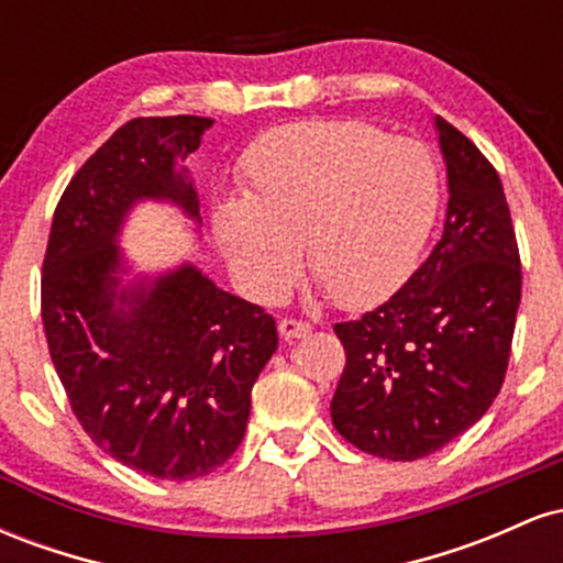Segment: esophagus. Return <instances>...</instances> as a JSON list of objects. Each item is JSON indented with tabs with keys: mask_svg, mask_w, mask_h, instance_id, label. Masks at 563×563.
<instances>
[{
	"mask_svg": "<svg viewBox=\"0 0 563 563\" xmlns=\"http://www.w3.org/2000/svg\"><path fill=\"white\" fill-rule=\"evenodd\" d=\"M280 335L283 339H301V335H307L309 331H312V325H309L307 320H296V318H283L280 320Z\"/></svg>",
	"mask_w": 563,
	"mask_h": 563,
	"instance_id": "1",
	"label": "esophagus"
}]
</instances>
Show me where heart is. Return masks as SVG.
Listing matches in <instances>:
<instances>
[{
	"label": "heart",
	"mask_w": 563,
	"mask_h": 563,
	"mask_svg": "<svg viewBox=\"0 0 563 563\" xmlns=\"http://www.w3.org/2000/svg\"><path fill=\"white\" fill-rule=\"evenodd\" d=\"M243 198L214 211L232 275L269 301L299 267V243L341 303L378 299L416 267L442 206V166L429 145L365 121H299L245 147Z\"/></svg>",
	"instance_id": "obj_1"
}]
</instances>
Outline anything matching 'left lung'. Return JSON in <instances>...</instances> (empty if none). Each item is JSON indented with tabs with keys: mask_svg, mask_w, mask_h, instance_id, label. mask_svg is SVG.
Listing matches in <instances>:
<instances>
[{
	"mask_svg": "<svg viewBox=\"0 0 563 563\" xmlns=\"http://www.w3.org/2000/svg\"><path fill=\"white\" fill-rule=\"evenodd\" d=\"M448 217L389 301L335 322L346 352L335 431L367 455L418 461L474 426L500 391L521 301V260L495 166L437 115Z\"/></svg>",
	"mask_w": 563,
	"mask_h": 563,
	"instance_id": "1",
	"label": "left lung"
}]
</instances>
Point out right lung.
Instances as JSON below:
<instances>
[{
	"label": "right lung",
	"mask_w": 563,
	"mask_h": 563,
	"mask_svg": "<svg viewBox=\"0 0 563 563\" xmlns=\"http://www.w3.org/2000/svg\"><path fill=\"white\" fill-rule=\"evenodd\" d=\"M214 121L132 119L74 174L42 264L49 357L89 439L142 474L187 482L243 442L251 389L277 349L273 314L217 288L192 264L121 286V224L140 200L198 217L187 169Z\"/></svg>",
	"instance_id": "right-lung-1"
}]
</instances>
